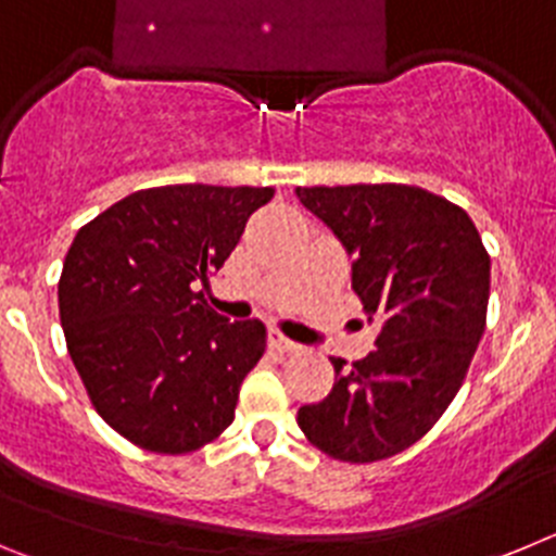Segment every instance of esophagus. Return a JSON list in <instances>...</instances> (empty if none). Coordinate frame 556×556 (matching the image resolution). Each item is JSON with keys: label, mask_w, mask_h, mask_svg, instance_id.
Masks as SVG:
<instances>
[{"label": "esophagus", "mask_w": 556, "mask_h": 556, "mask_svg": "<svg viewBox=\"0 0 556 556\" xmlns=\"http://www.w3.org/2000/svg\"><path fill=\"white\" fill-rule=\"evenodd\" d=\"M267 339H269V348H275V351H281V353H301L303 351V345H298V342H292L289 337H283L278 328H269Z\"/></svg>", "instance_id": "obj_1"}]
</instances>
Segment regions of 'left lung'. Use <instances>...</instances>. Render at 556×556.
<instances>
[{"mask_svg": "<svg viewBox=\"0 0 556 556\" xmlns=\"http://www.w3.org/2000/svg\"><path fill=\"white\" fill-rule=\"evenodd\" d=\"M298 198L353 255V292L381 323L376 351L298 409L326 456L390 459L443 417L468 376L488 323L490 255L473 219L451 200L406 184L298 186Z\"/></svg>", "mask_w": 556, "mask_h": 556, "instance_id": "left-lung-1", "label": "left lung"}]
</instances>
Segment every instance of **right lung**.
<instances>
[{
    "instance_id": "1",
    "label": "right lung",
    "mask_w": 556,
    "mask_h": 556,
    "mask_svg": "<svg viewBox=\"0 0 556 556\" xmlns=\"http://www.w3.org/2000/svg\"><path fill=\"white\" fill-rule=\"evenodd\" d=\"M269 186H155L77 230L58 281L63 337L91 406L152 454H191L233 424L262 320L230 323L198 292Z\"/></svg>"
}]
</instances>
